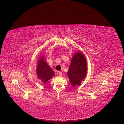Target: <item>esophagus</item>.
I'll list each match as a JSON object with an SVG mask.
<instances>
[{"label":"esophagus","mask_w":124,"mask_h":124,"mask_svg":"<svg viewBox=\"0 0 124 124\" xmlns=\"http://www.w3.org/2000/svg\"><path fill=\"white\" fill-rule=\"evenodd\" d=\"M58 74H59V76H62V72H60V71H58Z\"/></svg>","instance_id":"obj_1"}]
</instances>
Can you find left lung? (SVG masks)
Returning a JSON list of instances; mask_svg holds the SVG:
<instances>
[{"label":"left lung","instance_id":"8db88e82","mask_svg":"<svg viewBox=\"0 0 124 124\" xmlns=\"http://www.w3.org/2000/svg\"><path fill=\"white\" fill-rule=\"evenodd\" d=\"M87 61L82 52H77L71 59V64L67 72L70 84L73 87L80 85L87 74Z\"/></svg>","mask_w":124,"mask_h":124}]
</instances>
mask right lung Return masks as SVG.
I'll return each mask as SVG.
<instances>
[{"instance_id":"obj_1","label":"right lung","mask_w":124,"mask_h":124,"mask_svg":"<svg viewBox=\"0 0 124 124\" xmlns=\"http://www.w3.org/2000/svg\"><path fill=\"white\" fill-rule=\"evenodd\" d=\"M36 74L38 79L44 84L55 75L53 70L47 63L43 55H41L37 61Z\"/></svg>"}]
</instances>
